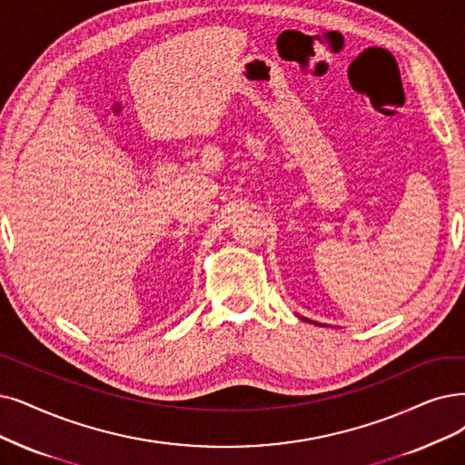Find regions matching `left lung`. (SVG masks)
<instances>
[{"label": "left lung", "mask_w": 465, "mask_h": 465, "mask_svg": "<svg viewBox=\"0 0 465 465\" xmlns=\"http://www.w3.org/2000/svg\"><path fill=\"white\" fill-rule=\"evenodd\" d=\"M303 321H307V322H312V321H309V319H305V317H302ZM312 324H317V322H312Z\"/></svg>", "instance_id": "8db88e82"}]
</instances>
